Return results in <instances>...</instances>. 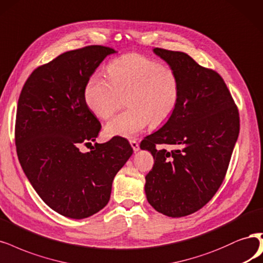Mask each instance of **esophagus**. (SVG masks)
Returning a JSON list of instances; mask_svg holds the SVG:
<instances>
[{
	"instance_id": "obj_1",
	"label": "esophagus",
	"mask_w": 263,
	"mask_h": 263,
	"mask_svg": "<svg viewBox=\"0 0 263 263\" xmlns=\"http://www.w3.org/2000/svg\"><path fill=\"white\" fill-rule=\"evenodd\" d=\"M130 146L135 152H137L139 150V143L136 140H130Z\"/></svg>"
}]
</instances>
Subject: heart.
<instances>
[{
    "instance_id": "heart-1",
    "label": "heart",
    "mask_w": 263,
    "mask_h": 263,
    "mask_svg": "<svg viewBox=\"0 0 263 263\" xmlns=\"http://www.w3.org/2000/svg\"><path fill=\"white\" fill-rule=\"evenodd\" d=\"M107 74L93 73L84 90L89 110L102 120L112 116L122 98L127 96L125 111L107 122V137L134 138L151 123L164 124L176 110L180 98V84L175 71L160 62L129 53L112 61Z\"/></svg>"
}]
</instances>
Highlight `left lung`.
Wrapping results in <instances>:
<instances>
[{"mask_svg": "<svg viewBox=\"0 0 263 263\" xmlns=\"http://www.w3.org/2000/svg\"><path fill=\"white\" fill-rule=\"evenodd\" d=\"M178 76L180 98L162 127L144 138L140 148L155 159L146 176L148 202L172 218L192 214L218 192L239 134V114L223 78L188 54L156 48ZM176 150L158 151L157 144Z\"/></svg>", "mask_w": 263, "mask_h": 263, "instance_id": "1", "label": "left lung"}]
</instances>
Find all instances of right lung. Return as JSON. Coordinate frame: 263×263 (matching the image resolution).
<instances>
[{
  "mask_svg": "<svg viewBox=\"0 0 263 263\" xmlns=\"http://www.w3.org/2000/svg\"><path fill=\"white\" fill-rule=\"evenodd\" d=\"M114 49L89 45L35 68L18 99L15 142L31 186L52 210L85 219L110 200L115 175L133 155L129 142L95 143L101 124L85 102L87 80Z\"/></svg>",
  "mask_w": 263,
  "mask_h": 263,
  "instance_id": "obj_1",
  "label": "right lung"
}]
</instances>
